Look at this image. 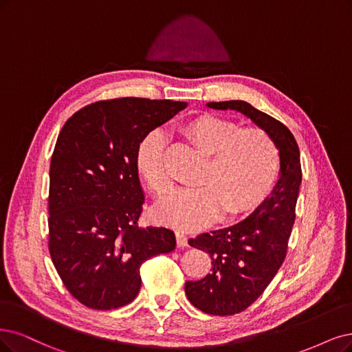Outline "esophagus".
<instances>
[{"label":"esophagus","mask_w":352,"mask_h":352,"mask_svg":"<svg viewBox=\"0 0 352 352\" xmlns=\"http://www.w3.org/2000/svg\"><path fill=\"white\" fill-rule=\"evenodd\" d=\"M175 236H177V245L178 246H187L188 241H187V235L183 230H177L175 232Z\"/></svg>","instance_id":"obj_1"}]
</instances>
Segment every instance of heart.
<instances>
[{"label": "heart", "mask_w": 352, "mask_h": 352, "mask_svg": "<svg viewBox=\"0 0 352 352\" xmlns=\"http://www.w3.org/2000/svg\"><path fill=\"white\" fill-rule=\"evenodd\" d=\"M187 139L207 155L197 178L200 187L171 194L155 209L161 223L192 230L207 225L220 210L235 216L261 204L280 175V152L265 130L242 127L214 114H203L183 124ZM168 139L162 130H151L138 146L140 175L156 197L173 190L165 166Z\"/></svg>", "instance_id": "heart-1"}]
</instances>
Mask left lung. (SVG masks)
Masks as SVG:
<instances>
[{"label": "left lung", "instance_id": "left-lung-1", "mask_svg": "<svg viewBox=\"0 0 352 352\" xmlns=\"http://www.w3.org/2000/svg\"><path fill=\"white\" fill-rule=\"evenodd\" d=\"M207 106L250 117L274 139L281 161L276 188L251 216L188 241L209 254L213 265L204 278L186 283L188 300L204 314L229 316L248 309L264 293L287 255L302 183L300 151L287 127L248 102L230 100Z\"/></svg>", "mask_w": 352, "mask_h": 352}]
</instances>
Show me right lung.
<instances>
[{
	"instance_id": "add662e5",
	"label": "right lung",
	"mask_w": 352,
	"mask_h": 352,
	"mask_svg": "<svg viewBox=\"0 0 352 352\" xmlns=\"http://www.w3.org/2000/svg\"><path fill=\"white\" fill-rule=\"evenodd\" d=\"M187 104L124 97L91 102L63 124L49 171V252L67 290L96 310L129 305L146 259L175 250L166 228H139L136 153Z\"/></svg>"
}]
</instances>
